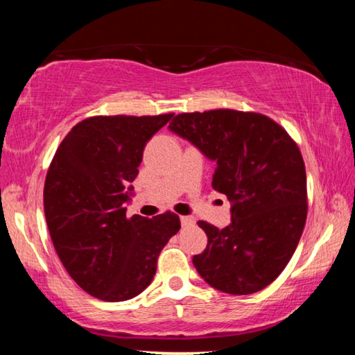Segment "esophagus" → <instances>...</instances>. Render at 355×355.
<instances>
[{
  "label": "esophagus",
  "instance_id": "esophagus-1",
  "mask_svg": "<svg viewBox=\"0 0 355 355\" xmlns=\"http://www.w3.org/2000/svg\"><path fill=\"white\" fill-rule=\"evenodd\" d=\"M180 220H182V225H183V227L194 224V219H192L191 216H180Z\"/></svg>",
  "mask_w": 355,
  "mask_h": 355
}]
</instances>
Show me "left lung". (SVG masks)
I'll use <instances>...</instances> for the list:
<instances>
[{
  "instance_id": "1",
  "label": "left lung",
  "mask_w": 355,
  "mask_h": 355,
  "mask_svg": "<svg viewBox=\"0 0 355 355\" xmlns=\"http://www.w3.org/2000/svg\"><path fill=\"white\" fill-rule=\"evenodd\" d=\"M171 131L213 159V188L227 196L232 224L199 220L207 249L192 257L208 285L252 294L279 277L307 219V175L297 144L260 112L211 110L177 114Z\"/></svg>"
}]
</instances>
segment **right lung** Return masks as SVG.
Returning a JSON list of instances; mask_svg holds the SVG:
<instances>
[{
	"instance_id": "right-lung-1",
	"label": "right lung",
	"mask_w": 355,
	"mask_h": 355,
	"mask_svg": "<svg viewBox=\"0 0 355 355\" xmlns=\"http://www.w3.org/2000/svg\"><path fill=\"white\" fill-rule=\"evenodd\" d=\"M172 116L84 119L48 167L44 208L53 245L70 277L94 297L122 302L142 293L180 230L175 213L127 218L125 207L144 147Z\"/></svg>"
}]
</instances>
